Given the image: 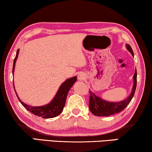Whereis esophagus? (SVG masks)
<instances>
[{"instance_id": "esophagus-1", "label": "esophagus", "mask_w": 152, "mask_h": 152, "mask_svg": "<svg viewBox=\"0 0 152 152\" xmlns=\"http://www.w3.org/2000/svg\"><path fill=\"white\" fill-rule=\"evenodd\" d=\"M86 78V75L83 73H80L78 75V80L80 81H83L84 80H85Z\"/></svg>"}]
</instances>
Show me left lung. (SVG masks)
I'll list each match as a JSON object with an SVG mask.
<instances>
[{
	"label": "left lung",
	"mask_w": 152,
	"mask_h": 152,
	"mask_svg": "<svg viewBox=\"0 0 152 152\" xmlns=\"http://www.w3.org/2000/svg\"><path fill=\"white\" fill-rule=\"evenodd\" d=\"M126 49L134 56V53H133L132 48L130 47V45L126 44ZM137 69H136L134 76H133L134 83H133L132 91L128 98L122 101L117 102L106 101L105 99L101 98L100 97L96 96L95 93L91 91H89L90 98L89 107L92 114L96 115V116L108 117L122 111L129 104V103L130 102L133 96H134L136 87H137Z\"/></svg>",
	"instance_id": "left-lung-1"
}]
</instances>
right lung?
<instances>
[{"label": "right lung", "instance_id": "obj_1", "mask_svg": "<svg viewBox=\"0 0 152 152\" xmlns=\"http://www.w3.org/2000/svg\"><path fill=\"white\" fill-rule=\"evenodd\" d=\"M18 54H19V49L17 50L16 55L13 61V75L14 73V69L15 62L18 56ZM77 80V77L74 76L72 78H70L67 79L65 82H63L61 85L60 86L59 88L56 92L55 96L54 97L53 99H52L51 102L46 105L40 106H32L26 104L24 102L20 100V99L18 97L16 91H15V87H14V83H13V87H14V90L16 94L17 98L19 99L20 103L22 104L24 108L26 110H28L29 112L33 113L35 115H37L38 117H42V118L48 119V118H53L58 115H59L61 112L63 111V108H64L65 104V101H66V98L67 96V94H68L69 89L73 86V85L75 83Z\"/></svg>", "mask_w": 152, "mask_h": 152}]
</instances>
